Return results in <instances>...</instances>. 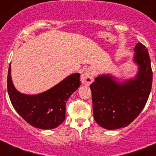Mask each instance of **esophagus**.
<instances>
[{
  "instance_id": "obj_1",
  "label": "esophagus",
  "mask_w": 156,
  "mask_h": 156,
  "mask_svg": "<svg viewBox=\"0 0 156 156\" xmlns=\"http://www.w3.org/2000/svg\"><path fill=\"white\" fill-rule=\"evenodd\" d=\"M93 72L90 69H87L83 72L81 75V82L86 86H89L93 82Z\"/></svg>"
}]
</instances>
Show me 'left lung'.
Here are the masks:
<instances>
[{
  "mask_svg": "<svg viewBox=\"0 0 156 156\" xmlns=\"http://www.w3.org/2000/svg\"><path fill=\"white\" fill-rule=\"evenodd\" d=\"M133 62L138 70L135 78L119 82L111 74H102L90 84L95 121L107 129L126 127L140 114L150 95L152 70L147 48L138 43Z\"/></svg>",
  "mask_w": 156,
  "mask_h": 156,
  "instance_id": "obj_1",
  "label": "left lung"
}]
</instances>
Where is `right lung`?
Wrapping results in <instances>:
<instances>
[{
    "mask_svg": "<svg viewBox=\"0 0 156 156\" xmlns=\"http://www.w3.org/2000/svg\"><path fill=\"white\" fill-rule=\"evenodd\" d=\"M80 73H72L44 92L27 95L16 90L11 78L9 65L7 89L11 104L30 126L41 129H54L66 119V104L81 85Z\"/></svg>",
    "mask_w": 156,
    "mask_h": 156,
    "instance_id": "right-lung-1",
    "label": "right lung"
}]
</instances>
